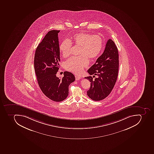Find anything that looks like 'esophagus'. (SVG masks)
Masks as SVG:
<instances>
[{"mask_svg":"<svg viewBox=\"0 0 154 154\" xmlns=\"http://www.w3.org/2000/svg\"><path fill=\"white\" fill-rule=\"evenodd\" d=\"M75 77L76 80H79L81 79V77L78 76H77V75H75Z\"/></svg>","mask_w":154,"mask_h":154,"instance_id":"esophagus-1","label":"esophagus"}]
</instances>
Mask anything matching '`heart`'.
Masks as SVG:
<instances>
[{
  "instance_id": "heart-1",
  "label": "heart",
  "mask_w": 154,
  "mask_h": 154,
  "mask_svg": "<svg viewBox=\"0 0 154 154\" xmlns=\"http://www.w3.org/2000/svg\"><path fill=\"white\" fill-rule=\"evenodd\" d=\"M72 44L80 47L79 57H72L65 62L67 70L80 74L89 64V59H94L100 54L103 47V40L98 35H92L85 32H80L73 36L71 40L65 39L60 45V50L64 57L70 54Z\"/></svg>"
}]
</instances>
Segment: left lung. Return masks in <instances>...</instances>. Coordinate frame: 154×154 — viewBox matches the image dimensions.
I'll use <instances>...</instances> for the list:
<instances>
[{
    "instance_id": "8db88e82",
    "label": "left lung",
    "mask_w": 154,
    "mask_h": 154,
    "mask_svg": "<svg viewBox=\"0 0 154 154\" xmlns=\"http://www.w3.org/2000/svg\"><path fill=\"white\" fill-rule=\"evenodd\" d=\"M119 60L118 50L111 39L107 40L104 52L87 72L97 76L93 80L91 76L85 77L91 82L87 95L94 101L105 99L113 88L118 75Z\"/></svg>"
}]
</instances>
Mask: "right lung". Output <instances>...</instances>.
I'll return each mask as SVG.
<instances>
[{
	"label": "right lung",
	"instance_id": "right-lung-1",
	"mask_svg": "<svg viewBox=\"0 0 154 154\" xmlns=\"http://www.w3.org/2000/svg\"><path fill=\"white\" fill-rule=\"evenodd\" d=\"M60 30L48 32L38 45L35 53L34 67L38 84L44 94L51 100L62 101L69 94V86L75 81L74 75L65 72L64 77L56 76L59 69Z\"/></svg>",
	"mask_w": 154,
	"mask_h": 154
}]
</instances>
